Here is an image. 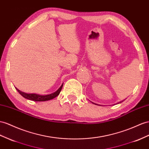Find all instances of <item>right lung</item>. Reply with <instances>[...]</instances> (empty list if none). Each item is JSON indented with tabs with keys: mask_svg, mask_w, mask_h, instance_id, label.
I'll return each mask as SVG.
<instances>
[{
	"mask_svg": "<svg viewBox=\"0 0 149 149\" xmlns=\"http://www.w3.org/2000/svg\"><path fill=\"white\" fill-rule=\"evenodd\" d=\"M62 87H63V84H62V86H60V88L56 91H55V93L47 94V95H40L38 94H28V93L22 92V91L19 90L17 88L16 89L22 97H24L26 99H28V100L35 101H46L52 100V99L56 97L57 96H58L61 90L62 89Z\"/></svg>",
	"mask_w": 149,
	"mask_h": 149,
	"instance_id": "1",
	"label": "right lung"
}]
</instances>
